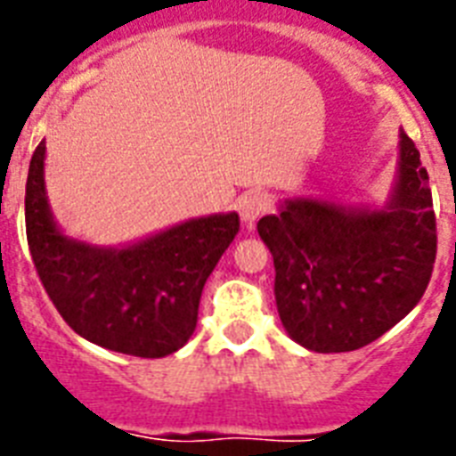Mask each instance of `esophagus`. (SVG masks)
<instances>
[{
    "label": "esophagus",
    "mask_w": 456,
    "mask_h": 456,
    "mask_svg": "<svg viewBox=\"0 0 456 456\" xmlns=\"http://www.w3.org/2000/svg\"><path fill=\"white\" fill-rule=\"evenodd\" d=\"M272 208V199L267 193L263 191H250L246 196H241L239 200V213H241V220L253 227L256 224L257 217H263L265 213H270Z\"/></svg>",
    "instance_id": "esophagus-1"
}]
</instances>
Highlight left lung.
I'll return each mask as SVG.
<instances>
[{
	"instance_id": "8db88e82",
	"label": "left lung",
	"mask_w": 456,
	"mask_h": 456,
	"mask_svg": "<svg viewBox=\"0 0 456 456\" xmlns=\"http://www.w3.org/2000/svg\"><path fill=\"white\" fill-rule=\"evenodd\" d=\"M257 234L274 257L281 324L314 353H350L393 329L431 281L438 232L428 172L400 134V172L383 210L289 200Z\"/></svg>"
}]
</instances>
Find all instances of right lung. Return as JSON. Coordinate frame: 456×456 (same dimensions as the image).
<instances>
[{
  "label": "right lung",
  "mask_w": 456,
  "mask_h": 456,
  "mask_svg": "<svg viewBox=\"0 0 456 456\" xmlns=\"http://www.w3.org/2000/svg\"><path fill=\"white\" fill-rule=\"evenodd\" d=\"M25 234L46 296L82 338L134 357H165L191 338L210 272L239 215H210L130 248H92L56 229L45 193V142L25 182Z\"/></svg>",
  "instance_id": "add662e5"
}]
</instances>
